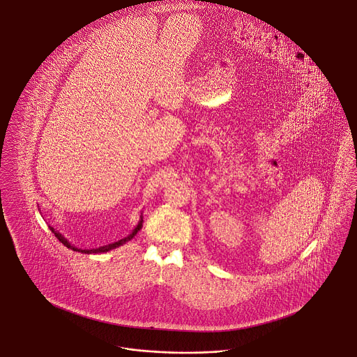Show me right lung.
<instances>
[{
    "mask_svg": "<svg viewBox=\"0 0 357 357\" xmlns=\"http://www.w3.org/2000/svg\"><path fill=\"white\" fill-rule=\"evenodd\" d=\"M141 219H139V222L138 224L135 225V229L132 231V234H128L126 237H123L121 240H119V241H116V243H112V244H108V245L100 246V248H96V249H79V248H76V246L73 245L62 234H59L58 231H55L52 227H50V229H51V232L55 234V237L64 244V245L67 246V248H70V249H73V250H76V252H82V253H86V255H92V253H105V252H109L112 249H116V248H119V246L123 245L125 243H128V241H130L133 237H135L137 232L142 228V222H144V218H142V213H141V216H139Z\"/></svg>",
    "mask_w": 357,
    "mask_h": 357,
    "instance_id": "1",
    "label": "right lung"
}]
</instances>
